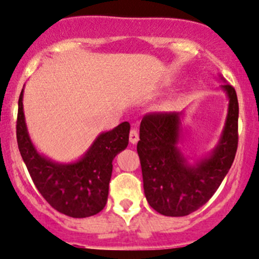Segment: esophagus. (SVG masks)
I'll return each instance as SVG.
<instances>
[{
	"mask_svg": "<svg viewBox=\"0 0 259 259\" xmlns=\"http://www.w3.org/2000/svg\"><path fill=\"white\" fill-rule=\"evenodd\" d=\"M129 140H130V142H132L133 145H134V144H136V142L139 141V132H138V130L135 129V127H134V129L130 130V134H129Z\"/></svg>",
	"mask_w": 259,
	"mask_h": 259,
	"instance_id": "obj_1",
	"label": "esophagus"
}]
</instances>
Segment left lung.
Instances as JSON below:
<instances>
[{
  "label": "left lung",
  "mask_w": 259,
  "mask_h": 259,
  "mask_svg": "<svg viewBox=\"0 0 259 259\" xmlns=\"http://www.w3.org/2000/svg\"><path fill=\"white\" fill-rule=\"evenodd\" d=\"M221 88L229 99L221 140L209 156L195 164L178 147L183 113L153 112L142 118L138 153L145 196L160 214L184 217L197 210L214 195L231 168L239 142V102L233 86Z\"/></svg>",
  "instance_id": "left-lung-1"
}]
</instances>
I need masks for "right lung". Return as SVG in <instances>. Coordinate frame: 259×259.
I'll return each mask as SVG.
<instances>
[{"label": "right lung", "mask_w": 259, "mask_h": 259, "mask_svg": "<svg viewBox=\"0 0 259 259\" xmlns=\"http://www.w3.org/2000/svg\"><path fill=\"white\" fill-rule=\"evenodd\" d=\"M130 124L124 121L97 136L91 147L73 163L53 162L36 151L29 138L23 111V90L18 101L17 142L29 174L42 197L62 214L86 218L100 213L108 198L113 159L129 144Z\"/></svg>", "instance_id": "obj_1"}]
</instances>
